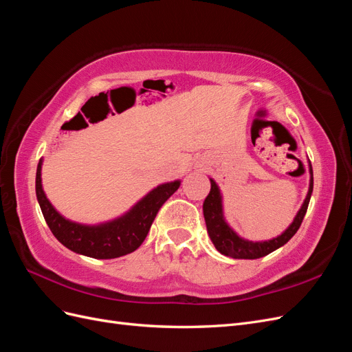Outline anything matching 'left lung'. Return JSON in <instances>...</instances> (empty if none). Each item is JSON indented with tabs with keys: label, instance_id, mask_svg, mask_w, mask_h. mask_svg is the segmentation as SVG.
Masks as SVG:
<instances>
[{
	"label": "left lung",
	"instance_id": "8db88e82",
	"mask_svg": "<svg viewBox=\"0 0 352 352\" xmlns=\"http://www.w3.org/2000/svg\"><path fill=\"white\" fill-rule=\"evenodd\" d=\"M308 172H310V185H308V192L301 208L298 210L296 216L294 217V221L280 233V235L267 241L245 239L239 236L238 233L229 226V223L225 219V211H223V195L220 192V188L216 184V180L210 177L211 189H210V194L204 199V204H202V211H204L208 236L211 242L214 243L216 250L220 254L228 255V257H232V258L254 260V258L264 257V255H267L274 250L283 247V245L295 235L296 230L300 229L302 219L307 212L308 202H310V198L313 194V167L310 162H308Z\"/></svg>",
	"mask_w": 352,
	"mask_h": 352
}]
</instances>
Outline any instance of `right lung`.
Masks as SVG:
<instances>
[{
    "instance_id": "add662e5",
    "label": "right lung",
    "mask_w": 352,
    "mask_h": 352,
    "mask_svg": "<svg viewBox=\"0 0 352 352\" xmlns=\"http://www.w3.org/2000/svg\"><path fill=\"white\" fill-rule=\"evenodd\" d=\"M42 158L36 168V198L48 228L66 248L87 257L109 260L131 254L141 247L157 212L180 186V180L166 182L151 189L124 214L98 225H83L61 216L42 188Z\"/></svg>"
}]
</instances>
